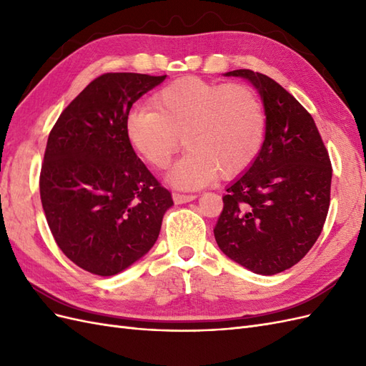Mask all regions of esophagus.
<instances>
[{"label":"esophagus","mask_w":366,"mask_h":366,"mask_svg":"<svg viewBox=\"0 0 366 366\" xmlns=\"http://www.w3.org/2000/svg\"><path fill=\"white\" fill-rule=\"evenodd\" d=\"M172 198H174V203H175V204H183V203H189V202L195 200L197 195H192V194H191V195H186V194H174Z\"/></svg>","instance_id":"obj_1"}]
</instances>
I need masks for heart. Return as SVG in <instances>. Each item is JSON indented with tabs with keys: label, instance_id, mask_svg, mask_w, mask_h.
Instances as JSON below:
<instances>
[{
	"label": "heart",
	"instance_id": "obj_1",
	"mask_svg": "<svg viewBox=\"0 0 366 366\" xmlns=\"http://www.w3.org/2000/svg\"><path fill=\"white\" fill-rule=\"evenodd\" d=\"M152 107L132 108L125 119L131 148L163 171L180 147L168 182L179 189H200L221 174L232 179L257 159L265 117L259 97L246 85H221L186 76L163 85Z\"/></svg>",
	"mask_w": 366,
	"mask_h": 366
}]
</instances>
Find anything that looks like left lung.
Here are the masks:
<instances>
[{"instance_id": "1", "label": "left lung", "mask_w": 366, "mask_h": 366, "mask_svg": "<svg viewBox=\"0 0 366 366\" xmlns=\"http://www.w3.org/2000/svg\"><path fill=\"white\" fill-rule=\"evenodd\" d=\"M224 76L257 88L265 136L249 169L227 186L214 235L232 261L276 274L301 261L322 232L333 169L312 114L278 82L244 69Z\"/></svg>"}]
</instances>
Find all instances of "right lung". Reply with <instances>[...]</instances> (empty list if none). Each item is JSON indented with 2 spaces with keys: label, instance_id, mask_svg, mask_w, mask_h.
Masks as SVG:
<instances>
[{
  "label": "right lung",
  "instance_id": "right-lung-1",
  "mask_svg": "<svg viewBox=\"0 0 366 366\" xmlns=\"http://www.w3.org/2000/svg\"><path fill=\"white\" fill-rule=\"evenodd\" d=\"M164 77L99 76L50 131L39 177L44 214L65 257L93 274L113 276L145 257L174 204L125 134L132 104Z\"/></svg>",
  "mask_w": 366,
  "mask_h": 366
}]
</instances>
